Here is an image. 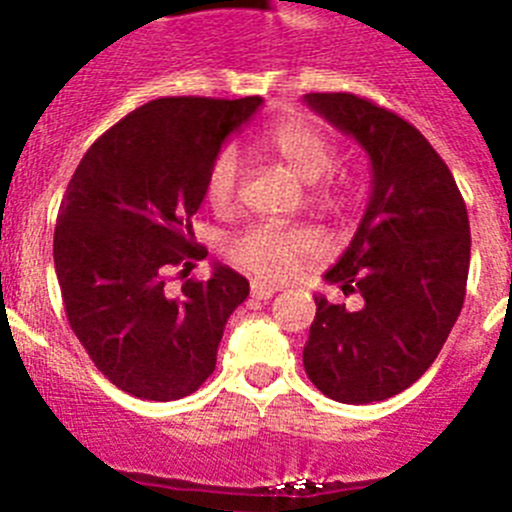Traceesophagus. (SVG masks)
Listing matches in <instances>:
<instances>
[{
  "label": "esophagus",
  "instance_id": "esophagus-1",
  "mask_svg": "<svg viewBox=\"0 0 512 512\" xmlns=\"http://www.w3.org/2000/svg\"><path fill=\"white\" fill-rule=\"evenodd\" d=\"M250 290H252V298L255 300H270L272 295L278 293V288H275V285H267V283H262V280H252Z\"/></svg>",
  "mask_w": 512,
  "mask_h": 512
}]
</instances>
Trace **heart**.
Wrapping results in <instances>:
<instances>
[{
    "label": "heart",
    "mask_w": 512,
    "mask_h": 512,
    "mask_svg": "<svg viewBox=\"0 0 512 512\" xmlns=\"http://www.w3.org/2000/svg\"><path fill=\"white\" fill-rule=\"evenodd\" d=\"M262 143L272 154L285 161L293 174L310 181V207L321 214L346 212L348 189L343 181L323 175L336 166V146L318 126L308 121L272 123L262 133ZM242 179V164L237 151L219 148L207 171V202L217 212H227L237 202ZM321 252V237L310 227H285V224H255L245 232L234 234L227 242V255L234 265L245 267L262 280H283L308 257Z\"/></svg>",
    "instance_id": "1"
}]
</instances>
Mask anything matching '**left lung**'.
<instances>
[{
    "label": "left lung",
    "mask_w": 512,
    "mask_h": 512,
    "mask_svg": "<svg viewBox=\"0 0 512 512\" xmlns=\"http://www.w3.org/2000/svg\"><path fill=\"white\" fill-rule=\"evenodd\" d=\"M305 103L371 159L369 207L323 275L364 305L346 310L315 295L305 374L343 404L384 401L434 364L465 303V199L432 143L401 116L353 93H308Z\"/></svg>",
    "instance_id": "1"
}]
</instances>
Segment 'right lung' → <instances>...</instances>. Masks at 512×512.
I'll list each match as a JSON object with an SVG mask.
<instances>
[{
    "mask_svg": "<svg viewBox=\"0 0 512 512\" xmlns=\"http://www.w3.org/2000/svg\"><path fill=\"white\" fill-rule=\"evenodd\" d=\"M262 98L176 95L141 105L85 151L57 214L65 315L105 379L148 401L189 396L212 376L250 283L227 265L166 290V272L204 260L191 217L224 138Z\"/></svg>",
    "mask_w": 512,
    "mask_h": 512,
    "instance_id": "1",
    "label": "right lung"
}]
</instances>
